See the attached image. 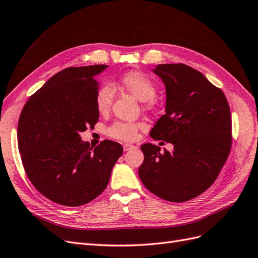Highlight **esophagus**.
I'll list each match as a JSON object with an SVG mask.
<instances>
[{"label": "esophagus", "mask_w": 258, "mask_h": 258, "mask_svg": "<svg viewBox=\"0 0 258 258\" xmlns=\"http://www.w3.org/2000/svg\"><path fill=\"white\" fill-rule=\"evenodd\" d=\"M134 148H135V146H133L131 144H124L123 145V150L124 151H130L131 149H134Z\"/></svg>", "instance_id": "1"}]
</instances>
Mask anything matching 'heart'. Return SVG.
Masks as SVG:
<instances>
[{"mask_svg": "<svg viewBox=\"0 0 258 258\" xmlns=\"http://www.w3.org/2000/svg\"><path fill=\"white\" fill-rule=\"evenodd\" d=\"M117 85L134 95L140 102H147L148 107L153 105V97L156 94V87L153 81L146 74L133 71L122 75L118 79ZM114 98V91L110 85L99 87L95 95V104L97 110L106 113L110 109ZM141 127L140 123H130L117 121L108 128V135L122 141H133L137 137V133Z\"/></svg>", "mask_w": 258, "mask_h": 258, "instance_id": "1", "label": "heart"}]
</instances>
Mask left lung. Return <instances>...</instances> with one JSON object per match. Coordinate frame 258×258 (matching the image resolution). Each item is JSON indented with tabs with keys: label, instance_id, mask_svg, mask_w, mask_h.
Masks as SVG:
<instances>
[{
	"label": "left lung",
	"instance_id": "8db88e82",
	"mask_svg": "<svg viewBox=\"0 0 258 258\" xmlns=\"http://www.w3.org/2000/svg\"><path fill=\"white\" fill-rule=\"evenodd\" d=\"M153 72L166 87V113L150 132L173 145L172 152L141 146L138 174L144 185L165 201L183 203L209 188L231 148V117L223 91L185 64H160Z\"/></svg>",
	"mask_w": 258,
	"mask_h": 258
}]
</instances>
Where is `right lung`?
Segmentation results:
<instances>
[{"label": "right lung", "mask_w": 258, "mask_h": 258, "mask_svg": "<svg viewBox=\"0 0 258 258\" xmlns=\"http://www.w3.org/2000/svg\"><path fill=\"white\" fill-rule=\"evenodd\" d=\"M108 65L65 69L49 79L23 106L18 148L32 184L53 203L78 207L106 188L120 144L104 140L93 149L80 133L94 127L96 76Z\"/></svg>", "instance_id": "1"}]
</instances>
